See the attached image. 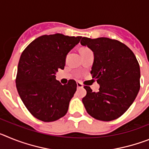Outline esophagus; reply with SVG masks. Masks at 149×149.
<instances>
[{"label": "esophagus", "instance_id": "obj_1", "mask_svg": "<svg viewBox=\"0 0 149 149\" xmlns=\"http://www.w3.org/2000/svg\"><path fill=\"white\" fill-rule=\"evenodd\" d=\"M77 88H79V89H80V88H83V84H81V82L77 81Z\"/></svg>", "mask_w": 149, "mask_h": 149}]
</instances>
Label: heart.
Returning a JSON list of instances; mask_svg holds the SVG:
<instances>
[{"label": "heart", "mask_w": 149, "mask_h": 149, "mask_svg": "<svg viewBox=\"0 0 149 149\" xmlns=\"http://www.w3.org/2000/svg\"><path fill=\"white\" fill-rule=\"evenodd\" d=\"M87 50H89V48H83L82 49H81V52H84V51H87Z\"/></svg>", "instance_id": "b5f03b06"}]
</instances>
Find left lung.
<instances>
[{
    "mask_svg": "<svg viewBox=\"0 0 149 149\" xmlns=\"http://www.w3.org/2000/svg\"><path fill=\"white\" fill-rule=\"evenodd\" d=\"M81 44L94 54L90 73L100 85L97 93L84 86V107L98 120L118 119L132 104L140 88V69L136 56L125 45L109 38L82 37Z\"/></svg>",
    "mask_w": 149,
    "mask_h": 149,
    "instance_id": "left-lung-1",
    "label": "left lung"
}]
</instances>
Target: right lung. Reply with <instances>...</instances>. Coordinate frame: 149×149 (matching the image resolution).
<instances>
[{"instance_id": "add662e5", "label": "right lung", "mask_w": 149, "mask_h": 149, "mask_svg": "<svg viewBox=\"0 0 149 149\" xmlns=\"http://www.w3.org/2000/svg\"><path fill=\"white\" fill-rule=\"evenodd\" d=\"M81 38L61 33L44 35L22 52L15 80L17 90L24 104L36 119L54 122L66 114L77 84L69 80L62 85L55 74L58 69L64 68L67 54Z\"/></svg>"}]
</instances>
